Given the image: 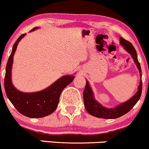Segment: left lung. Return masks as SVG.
I'll return each mask as SVG.
<instances>
[{"label": "left lung", "instance_id": "8db88e82", "mask_svg": "<svg viewBox=\"0 0 149 149\" xmlns=\"http://www.w3.org/2000/svg\"><path fill=\"white\" fill-rule=\"evenodd\" d=\"M120 43L124 47V49L132 56V58H133L135 64L137 65V67L140 72V77L141 78L142 74H141V66L138 61L137 52H136L134 47L132 46L130 42L125 40L122 37L120 38ZM141 91H142V81L141 79L140 84L138 87L137 92L130 100H128L126 102L121 103L116 107L108 109V108L104 107L97 101L95 100V99L94 98L93 93L89 83L86 81L83 93L84 107L86 111L93 116L102 118H109V119L117 118L118 117L123 116L124 114L127 113L133 108V107L135 105L136 103L140 98Z\"/></svg>", "mask_w": 149, "mask_h": 149}]
</instances>
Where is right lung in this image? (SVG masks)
I'll return each mask as SVG.
<instances>
[{
	"instance_id": "add662e5",
	"label": "right lung",
	"mask_w": 149,
	"mask_h": 149,
	"mask_svg": "<svg viewBox=\"0 0 149 149\" xmlns=\"http://www.w3.org/2000/svg\"><path fill=\"white\" fill-rule=\"evenodd\" d=\"M37 29L38 27L33 28L31 31ZM25 36L26 33L19 37L12 47L5 69V91L8 99L19 113L30 118H42L55 111L58 104L61 92L73 81L74 76L66 75L62 77L48 88L39 92L23 93L16 89L11 80L13 56L19 42Z\"/></svg>"
}]
</instances>
